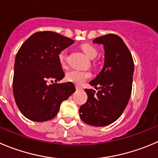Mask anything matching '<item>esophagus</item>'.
<instances>
[{
    "instance_id": "1",
    "label": "esophagus",
    "mask_w": 158,
    "mask_h": 158,
    "mask_svg": "<svg viewBox=\"0 0 158 158\" xmlns=\"http://www.w3.org/2000/svg\"><path fill=\"white\" fill-rule=\"evenodd\" d=\"M76 89L77 90H81L82 88H81V87L78 86V85H76Z\"/></svg>"
}]
</instances>
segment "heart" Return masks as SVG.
Returning <instances> with one entry per match:
<instances>
[{
  "instance_id": "1",
  "label": "heart",
  "mask_w": 158,
  "mask_h": 158,
  "mask_svg": "<svg viewBox=\"0 0 158 158\" xmlns=\"http://www.w3.org/2000/svg\"><path fill=\"white\" fill-rule=\"evenodd\" d=\"M83 52L89 59H94L97 56L98 52L94 47L88 44H83L81 46ZM66 57H67V51L63 50L59 53L58 58H59L60 64L62 66L65 64ZM91 77V73L85 70H71L67 72L65 74V79L67 81L71 82L75 85H81L86 81L88 78Z\"/></svg>"
}]
</instances>
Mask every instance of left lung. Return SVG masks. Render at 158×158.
Here are the masks:
<instances>
[{
	"instance_id": "left-lung-1",
	"label": "left lung",
	"mask_w": 158,
	"mask_h": 158,
	"mask_svg": "<svg viewBox=\"0 0 158 158\" xmlns=\"http://www.w3.org/2000/svg\"><path fill=\"white\" fill-rule=\"evenodd\" d=\"M93 43L103 46L104 66L98 76L90 81L95 89H85L86 103L79 109L85 123L94 127H105L114 123L125 110L130 100L133 85L134 64L127 45L113 34L98 37Z\"/></svg>"
}]
</instances>
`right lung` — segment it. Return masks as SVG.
I'll return each mask as SVG.
<instances>
[{
    "mask_svg": "<svg viewBox=\"0 0 158 158\" xmlns=\"http://www.w3.org/2000/svg\"><path fill=\"white\" fill-rule=\"evenodd\" d=\"M74 41L53 31H38L22 44L15 56L13 93L18 108L31 121L44 122L57 115L62 102L75 91L71 82L56 83L64 73L59 53ZM50 80L55 84L47 85Z\"/></svg>",
    "mask_w": 158,
    "mask_h": 158,
    "instance_id": "add662e5",
    "label": "right lung"
}]
</instances>
